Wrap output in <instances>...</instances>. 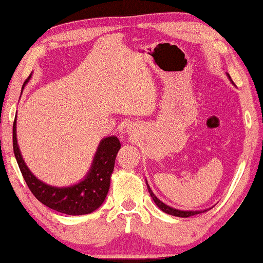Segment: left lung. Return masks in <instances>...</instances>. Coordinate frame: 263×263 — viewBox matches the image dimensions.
<instances>
[{
	"mask_svg": "<svg viewBox=\"0 0 263 263\" xmlns=\"http://www.w3.org/2000/svg\"><path fill=\"white\" fill-rule=\"evenodd\" d=\"M227 75H228L229 80L232 81V79H230L229 74H227ZM147 187H148V192H149V194H151L152 199L154 200V202L156 203L157 207H159L162 212L169 214V215L179 216V217H189V216L196 215V214H200V213L207 212V211H196V212H194V211H179V209H175V208H173V207H169V205H167L165 203H163L162 201H160L159 199H157V197L155 196V194L152 192V189H151V187H149V185H148V183H147Z\"/></svg>",
	"mask_w": 263,
	"mask_h": 263,
	"instance_id": "1",
	"label": "left lung"
}]
</instances>
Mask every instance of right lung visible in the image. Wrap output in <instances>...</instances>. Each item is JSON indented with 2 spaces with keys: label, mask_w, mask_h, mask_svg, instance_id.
<instances>
[{
  "label": "right lung",
  "mask_w": 263,
  "mask_h": 263,
  "mask_svg": "<svg viewBox=\"0 0 263 263\" xmlns=\"http://www.w3.org/2000/svg\"><path fill=\"white\" fill-rule=\"evenodd\" d=\"M29 79L30 76L28 80ZM13 147L23 179L36 199L56 212L67 215H84L96 211L106 199L121 143L116 136H108L101 140L87 176L81 182L70 187H54L46 184L33 175L20 152L16 139V118L13 126Z\"/></svg>",
  "instance_id": "obj_1"
}]
</instances>
